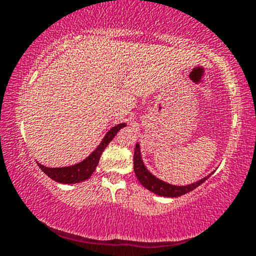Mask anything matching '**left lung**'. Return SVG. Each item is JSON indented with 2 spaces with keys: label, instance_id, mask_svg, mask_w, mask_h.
<instances>
[{
  "label": "left lung",
  "instance_id": "1",
  "mask_svg": "<svg viewBox=\"0 0 256 256\" xmlns=\"http://www.w3.org/2000/svg\"><path fill=\"white\" fill-rule=\"evenodd\" d=\"M134 173H136L137 179L140 180V183L142 184L143 186L146 188L149 192L156 194L158 196H165V198H178V196L190 192L192 190L195 189V188H198V185H201L204 182L207 180L213 173L212 172L210 174L206 176L204 178L200 179V180L189 185H172L170 183H166V182L156 178L152 173L148 171V168H146L144 162H143L142 160L140 143H136V146H134Z\"/></svg>",
  "mask_w": 256,
  "mask_h": 256
}]
</instances>
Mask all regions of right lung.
<instances>
[{
	"label": "right lung",
	"mask_w": 256,
	"mask_h": 256,
	"mask_svg": "<svg viewBox=\"0 0 256 256\" xmlns=\"http://www.w3.org/2000/svg\"><path fill=\"white\" fill-rule=\"evenodd\" d=\"M126 124H118L110 128V131L106 134L104 140H101V143L98 146V148L95 149L88 158H85L83 161L76 164V165L67 166V167H46L40 165V162H37V165L40 166V168L48 176L49 178H52V180L58 182V183L62 184H76L80 183V182L86 180L91 177L94 171L96 170V166L98 165L100 158H101L102 152L104 150L106 146L110 144V142L116 137V134H118L120 128H125Z\"/></svg>",
	"instance_id": "1"
}]
</instances>
